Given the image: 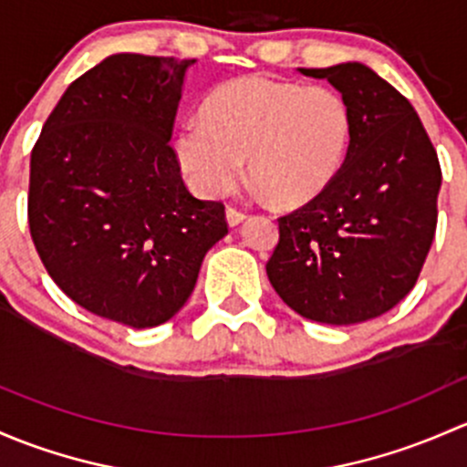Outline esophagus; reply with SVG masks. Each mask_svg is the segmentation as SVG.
I'll return each instance as SVG.
<instances>
[{
	"label": "esophagus",
	"mask_w": 467,
	"mask_h": 467,
	"mask_svg": "<svg viewBox=\"0 0 467 467\" xmlns=\"http://www.w3.org/2000/svg\"><path fill=\"white\" fill-rule=\"evenodd\" d=\"M244 218H247V215H244L243 211L232 209V206L227 209V224H229V227H238L240 223H244Z\"/></svg>",
	"instance_id": "obj_1"
}]
</instances>
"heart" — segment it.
I'll return each mask as SVG.
<instances>
[{
    "instance_id": "heart-1",
    "label": "heart",
    "mask_w": 467,
    "mask_h": 467,
    "mask_svg": "<svg viewBox=\"0 0 467 467\" xmlns=\"http://www.w3.org/2000/svg\"><path fill=\"white\" fill-rule=\"evenodd\" d=\"M353 132L339 91L244 76L209 96L202 119L172 134V155L202 198H220L249 172L278 206H304L337 177Z\"/></svg>"
}]
</instances>
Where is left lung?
I'll list each match as a JSON object with an SVG mask.
<instances>
[{
    "instance_id": "obj_1",
    "label": "left lung",
    "mask_w": 467,
    "mask_h": 467,
    "mask_svg": "<svg viewBox=\"0 0 467 467\" xmlns=\"http://www.w3.org/2000/svg\"><path fill=\"white\" fill-rule=\"evenodd\" d=\"M299 71L344 96L353 132L328 189L278 220L267 278L306 319L359 324L416 285L436 232L439 157L410 100L367 65Z\"/></svg>"
}]
</instances>
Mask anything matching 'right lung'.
I'll list each match as a JSON object with an SVG mask.
<instances>
[{
    "label": "right lung",
    "mask_w": 467,
    "mask_h": 467,
    "mask_svg": "<svg viewBox=\"0 0 467 467\" xmlns=\"http://www.w3.org/2000/svg\"><path fill=\"white\" fill-rule=\"evenodd\" d=\"M198 60L114 54L67 88L31 152L28 227L56 285L132 328L189 301L224 206L186 191L168 146Z\"/></svg>",
    "instance_id": "add662e5"
}]
</instances>
